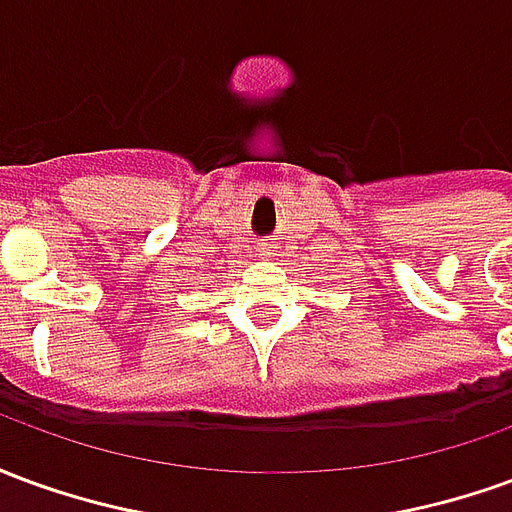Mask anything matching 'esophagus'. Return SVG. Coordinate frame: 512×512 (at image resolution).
Returning a JSON list of instances; mask_svg holds the SVG:
<instances>
[{
    "mask_svg": "<svg viewBox=\"0 0 512 512\" xmlns=\"http://www.w3.org/2000/svg\"><path fill=\"white\" fill-rule=\"evenodd\" d=\"M257 249H260V252H263V255H271V252H274V249H277V246L271 244V241H263V244H257Z\"/></svg>",
    "mask_w": 512,
    "mask_h": 512,
    "instance_id": "1",
    "label": "esophagus"
}]
</instances>
